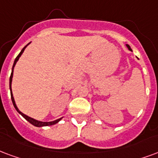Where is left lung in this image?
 Returning <instances> with one entry per match:
<instances>
[{"instance_id":"1","label":"left lung","mask_w":158,"mask_h":158,"mask_svg":"<svg viewBox=\"0 0 158 158\" xmlns=\"http://www.w3.org/2000/svg\"><path fill=\"white\" fill-rule=\"evenodd\" d=\"M126 45H127V48H128V49L130 50V51H132V50H131V47L129 46V45H128V44H126Z\"/></svg>"}]
</instances>
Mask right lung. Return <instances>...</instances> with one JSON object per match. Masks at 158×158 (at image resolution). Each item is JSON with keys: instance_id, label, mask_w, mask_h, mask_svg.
<instances>
[{"instance_id": "add662e5", "label": "right lung", "mask_w": 158, "mask_h": 158, "mask_svg": "<svg viewBox=\"0 0 158 158\" xmlns=\"http://www.w3.org/2000/svg\"><path fill=\"white\" fill-rule=\"evenodd\" d=\"M31 43H29L27 45H26L24 48H23V49H22V51L20 52V53L17 55V57L16 58H15V61H14V64H13V66H12V69H11V73H10V82H9V86H10V97H11V100H12V104H13L14 107H15V109L17 110V111L19 113L20 115H23V117L25 118L27 121H28V122H30V123L31 124V125H33V126H35V127H48V126H52V125H55V124H57L58 122V121H60L62 120V118H59V119H58V120H55V121H37V120H35V119H33V118L30 117V116H28V115H25V114H23V112H21L19 110V109L17 108V105H16V102H15V100H14V97H13V94H12V90H11V82H12V78H13V71H14V67H15V65H16V64H17V62L18 61V59L20 58V57L22 56V54L23 53V52H24V50H25V48H27V47L28 46L29 44H30Z\"/></svg>"}]
</instances>
